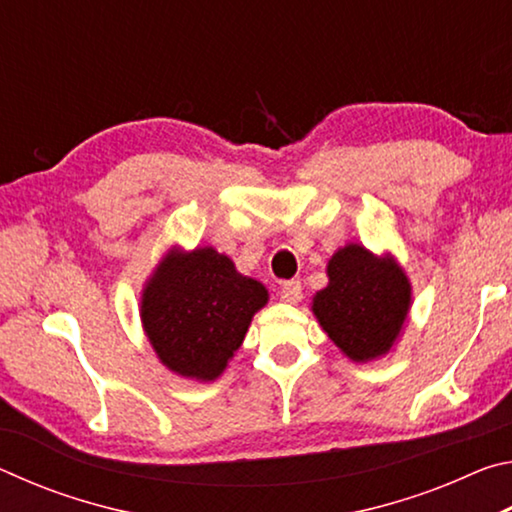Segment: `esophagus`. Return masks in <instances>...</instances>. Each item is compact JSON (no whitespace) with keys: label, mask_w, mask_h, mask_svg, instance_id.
<instances>
[{"label":"esophagus","mask_w":512,"mask_h":512,"mask_svg":"<svg viewBox=\"0 0 512 512\" xmlns=\"http://www.w3.org/2000/svg\"><path fill=\"white\" fill-rule=\"evenodd\" d=\"M280 298L282 302H289V305H296L302 298V284L298 280H289L280 287Z\"/></svg>","instance_id":"1"}]
</instances>
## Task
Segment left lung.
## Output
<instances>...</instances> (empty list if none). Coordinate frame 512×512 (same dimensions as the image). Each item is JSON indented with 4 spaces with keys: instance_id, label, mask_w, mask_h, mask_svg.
<instances>
[{
    "instance_id": "left-lung-1",
    "label": "left lung",
    "mask_w": 512,
    "mask_h": 512,
    "mask_svg": "<svg viewBox=\"0 0 512 512\" xmlns=\"http://www.w3.org/2000/svg\"><path fill=\"white\" fill-rule=\"evenodd\" d=\"M327 277L311 311L336 348L359 363L391 350L411 307L409 277L395 259L348 244L329 259Z\"/></svg>"
}]
</instances>
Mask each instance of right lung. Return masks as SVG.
Listing matches in <instances>:
<instances>
[{"label":"right lung","instance_id":"right-lung-1","mask_svg":"<svg viewBox=\"0 0 512 512\" xmlns=\"http://www.w3.org/2000/svg\"><path fill=\"white\" fill-rule=\"evenodd\" d=\"M268 302L262 282L237 273L214 248H173L142 291V325L158 359L176 375L214 381Z\"/></svg>","mask_w":512,"mask_h":512}]
</instances>
